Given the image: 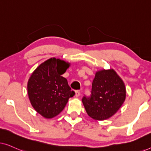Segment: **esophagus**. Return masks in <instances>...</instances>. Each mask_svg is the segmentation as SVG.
I'll use <instances>...</instances> for the list:
<instances>
[{"label":"esophagus","instance_id":"1","mask_svg":"<svg viewBox=\"0 0 151 151\" xmlns=\"http://www.w3.org/2000/svg\"><path fill=\"white\" fill-rule=\"evenodd\" d=\"M80 95V91H76L75 92V96L76 97H79Z\"/></svg>","mask_w":151,"mask_h":151}]
</instances>
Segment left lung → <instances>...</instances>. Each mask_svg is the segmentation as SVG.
I'll return each mask as SVG.
<instances>
[{
  "label": "left lung",
  "instance_id": "8db88e82",
  "mask_svg": "<svg viewBox=\"0 0 151 151\" xmlns=\"http://www.w3.org/2000/svg\"><path fill=\"white\" fill-rule=\"evenodd\" d=\"M125 98L124 83L111 69L96 72L91 96H84L82 101L88 116L96 120H104L119 110Z\"/></svg>",
  "mask_w": 151,
  "mask_h": 151
}]
</instances>
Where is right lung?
<instances>
[{"instance_id": "obj_1", "label": "right lung", "mask_w": 151, "mask_h": 151, "mask_svg": "<svg viewBox=\"0 0 151 151\" xmlns=\"http://www.w3.org/2000/svg\"><path fill=\"white\" fill-rule=\"evenodd\" d=\"M69 63L52 58L41 64L28 80L27 91L34 109L45 118L56 116L75 95L67 80L62 76Z\"/></svg>"}]
</instances>
